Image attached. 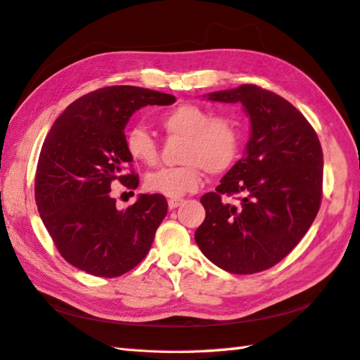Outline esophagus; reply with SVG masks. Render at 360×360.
<instances>
[{
	"label": "esophagus",
	"mask_w": 360,
	"mask_h": 360,
	"mask_svg": "<svg viewBox=\"0 0 360 360\" xmlns=\"http://www.w3.org/2000/svg\"><path fill=\"white\" fill-rule=\"evenodd\" d=\"M182 204V199H169V208L170 210H174Z\"/></svg>",
	"instance_id": "34e87169"
}]
</instances>
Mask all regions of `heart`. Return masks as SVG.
<instances>
[{"label": "heart", "mask_w": 360, "mask_h": 360, "mask_svg": "<svg viewBox=\"0 0 360 360\" xmlns=\"http://www.w3.org/2000/svg\"><path fill=\"white\" fill-rule=\"evenodd\" d=\"M161 127L169 136L184 138L179 161L173 169L150 173L146 187L158 195L178 199L193 193L202 182V172L221 174L236 162L242 136L238 124L213 116L205 107L181 104L161 116ZM125 147L133 160L152 167L158 162V144L144 127L131 129L125 136Z\"/></svg>", "instance_id": "b5f03b06"}]
</instances>
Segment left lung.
<instances>
[{
	"label": "left lung",
	"instance_id": "obj_1",
	"mask_svg": "<svg viewBox=\"0 0 360 360\" xmlns=\"http://www.w3.org/2000/svg\"><path fill=\"white\" fill-rule=\"evenodd\" d=\"M210 101L240 104L250 120L244 156L200 204L205 219L195 233L200 252L219 269L252 274L282 261L305 236L322 198L319 138L287 99L253 84L212 91ZM240 193L238 206L222 194Z\"/></svg>",
	"mask_w": 360,
	"mask_h": 360
}]
</instances>
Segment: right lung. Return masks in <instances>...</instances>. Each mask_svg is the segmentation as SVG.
Masks as SVG:
<instances>
[{
	"instance_id": "right-lung-1",
	"label": "right lung",
	"mask_w": 360,
	"mask_h": 360,
	"mask_svg": "<svg viewBox=\"0 0 360 360\" xmlns=\"http://www.w3.org/2000/svg\"><path fill=\"white\" fill-rule=\"evenodd\" d=\"M173 95L133 86L104 87L78 98L58 116L44 139L35 178L41 219L67 262L99 278H116L148 253L167 214L162 195H139L116 208L112 182L135 190L125 174L133 158L124 129L146 105H170Z\"/></svg>"
}]
</instances>
